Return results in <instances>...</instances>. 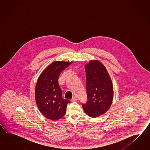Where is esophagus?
<instances>
[{
  "instance_id": "1",
  "label": "esophagus",
  "mask_w": 150,
  "mask_h": 150,
  "mask_svg": "<svg viewBox=\"0 0 150 150\" xmlns=\"http://www.w3.org/2000/svg\"><path fill=\"white\" fill-rule=\"evenodd\" d=\"M77 100H78V99L76 98V96H74V98L71 100V101L72 102H75V101H77Z\"/></svg>"
}]
</instances>
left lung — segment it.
Here are the masks:
<instances>
[{"label":"left lung","instance_id":"8db88e82","mask_svg":"<svg viewBox=\"0 0 150 150\" xmlns=\"http://www.w3.org/2000/svg\"><path fill=\"white\" fill-rule=\"evenodd\" d=\"M87 101L83 110L91 117L105 114L112 105L114 91L112 80L105 67L100 61L92 60L85 67Z\"/></svg>","mask_w":150,"mask_h":150}]
</instances>
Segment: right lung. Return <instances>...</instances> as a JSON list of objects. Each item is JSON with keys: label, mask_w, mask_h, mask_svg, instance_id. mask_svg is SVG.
<instances>
[{"label": "right lung", "mask_w": 150, "mask_h": 150, "mask_svg": "<svg viewBox=\"0 0 150 150\" xmlns=\"http://www.w3.org/2000/svg\"><path fill=\"white\" fill-rule=\"evenodd\" d=\"M72 62L55 61L42 72L35 87V100L40 111L45 117L56 121L66 113L70 101L62 98L58 79L62 71Z\"/></svg>", "instance_id": "obj_1"}]
</instances>
